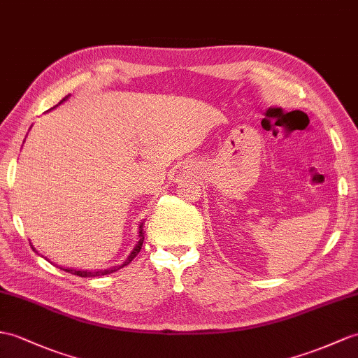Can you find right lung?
Returning <instances> with one entry per match:
<instances>
[{"label": "right lung", "mask_w": 358, "mask_h": 358, "mask_svg": "<svg viewBox=\"0 0 358 358\" xmlns=\"http://www.w3.org/2000/svg\"><path fill=\"white\" fill-rule=\"evenodd\" d=\"M70 96H65L62 101L57 103V105H61L62 102H65L66 99H69ZM56 105V106H57ZM56 106H53V108H56ZM143 239H145V230H143V222H140L138 224V243L134 245V248H132L131 250V253H129V256L127 257V259L123 261V264H120V265H114V267H110V268H105V270H76V268H62V270H65V271H69V273H71V274H76V276H80V278H94V276H103V274H110V273H114V271H117V270H120V268H123L124 265H128L132 259H134V257L137 256V253L140 252V248H141V245H143ZM31 248H33V252H36V248L31 245ZM38 253V252H36ZM39 255V253H38Z\"/></svg>", "instance_id": "obj_1"}]
</instances>
